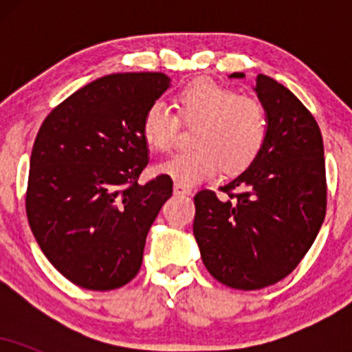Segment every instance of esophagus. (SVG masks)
<instances>
[{
  "label": "esophagus",
  "mask_w": 352,
  "mask_h": 352,
  "mask_svg": "<svg viewBox=\"0 0 352 352\" xmlns=\"http://www.w3.org/2000/svg\"><path fill=\"white\" fill-rule=\"evenodd\" d=\"M173 193H175V195H192V190L182 184H175L173 185Z\"/></svg>",
  "instance_id": "obj_1"
}]
</instances>
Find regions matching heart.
<instances>
[{
	"label": "heart",
	"instance_id": "obj_1",
	"mask_svg": "<svg viewBox=\"0 0 352 352\" xmlns=\"http://www.w3.org/2000/svg\"><path fill=\"white\" fill-rule=\"evenodd\" d=\"M182 124L193 125L197 148L177 153L155 170L185 187L225 173L243 172L254 162L268 137L263 104L212 79H197L175 94ZM165 104L152 102L142 117V135L155 152H168L175 144L180 123Z\"/></svg>",
	"mask_w": 352,
	"mask_h": 352
}]
</instances>
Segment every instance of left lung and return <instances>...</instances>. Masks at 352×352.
I'll return each instance as SVG.
<instances>
[{
  "label": "left lung",
  "instance_id": "1",
  "mask_svg": "<svg viewBox=\"0 0 352 352\" xmlns=\"http://www.w3.org/2000/svg\"><path fill=\"white\" fill-rule=\"evenodd\" d=\"M230 78H245L233 72ZM268 117L266 142L243 173L195 195L193 235L215 280L261 289L296 268L326 215L324 147L318 122L289 89L265 74L253 87Z\"/></svg>",
  "mask_w": 352,
  "mask_h": 352
}]
</instances>
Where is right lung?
Segmentation results:
<instances>
[{
  "mask_svg": "<svg viewBox=\"0 0 352 352\" xmlns=\"http://www.w3.org/2000/svg\"><path fill=\"white\" fill-rule=\"evenodd\" d=\"M170 87L162 72L99 78L44 119L30 160L26 213L47 260L92 292L127 285L172 179L139 184L148 164L145 109Z\"/></svg>",
  "mask_w": 352,
  "mask_h": 352,
  "instance_id": "right-lung-1",
  "label": "right lung"
}]
</instances>
